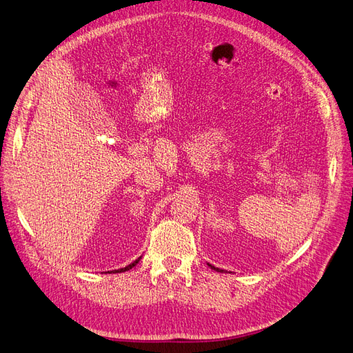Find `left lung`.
I'll use <instances>...</instances> for the list:
<instances>
[{
    "instance_id": "left-lung-1",
    "label": "left lung",
    "mask_w": 353,
    "mask_h": 353,
    "mask_svg": "<svg viewBox=\"0 0 353 353\" xmlns=\"http://www.w3.org/2000/svg\"><path fill=\"white\" fill-rule=\"evenodd\" d=\"M208 265H209L212 270H214V271H219V272L223 271V270H221V268H218V267H214V265H212V264H209V263H208Z\"/></svg>"
}]
</instances>
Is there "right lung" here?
Wrapping results in <instances>:
<instances>
[{"label":"right lung","instance_id":"right-lung-1","mask_svg":"<svg viewBox=\"0 0 353 353\" xmlns=\"http://www.w3.org/2000/svg\"><path fill=\"white\" fill-rule=\"evenodd\" d=\"M140 259H141V256H139V258H137V259H135V261H132L131 264H128V265H127V267H124V268H118V270H112V271H108V272H110V274H111V272H114V274H115V272H124V271H130V270H131L132 267H135L137 264H139V261H140Z\"/></svg>","mask_w":353,"mask_h":353}]
</instances>
